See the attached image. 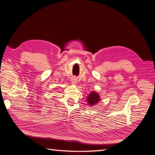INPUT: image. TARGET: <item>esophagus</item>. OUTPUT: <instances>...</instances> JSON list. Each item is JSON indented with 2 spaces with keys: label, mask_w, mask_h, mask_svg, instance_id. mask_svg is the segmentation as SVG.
<instances>
[{
  "label": "esophagus",
  "mask_w": 155,
  "mask_h": 155,
  "mask_svg": "<svg viewBox=\"0 0 155 155\" xmlns=\"http://www.w3.org/2000/svg\"><path fill=\"white\" fill-rule=\"evenodd\" d=\"M72 83H73V84H74V83H76V81H74V80H73V81H72Z\"/></svg>",
  "instance_id": "1"
}]
</instances>
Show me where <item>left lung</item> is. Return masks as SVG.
<instances>
[{
	"label": "left lung",
	"instance_id": "1",
	"mask_svg": "<svg viewBox=\"0 0 155 155\" xmlns=\"http://www.w3.org/2000/svg\"><path fill=\"white\" fill-rule=\"evenodd\" d=\"M86 101L88 102V106H94L100 101V96L96 92L92 91L87 96Z\"/></svg>",
	"mask_w": 155,
	"mask_h": 155
}]
</instances>
